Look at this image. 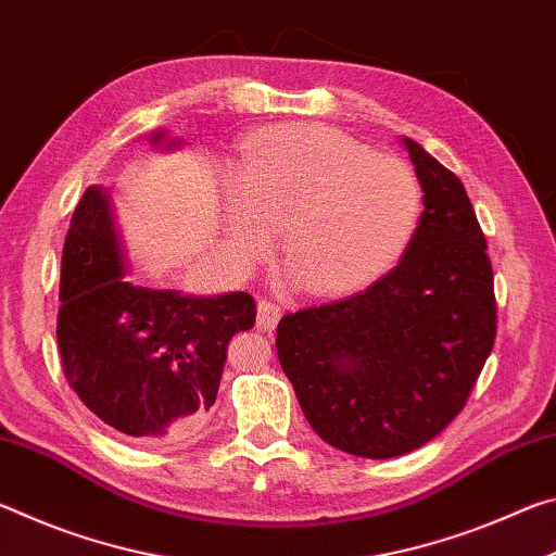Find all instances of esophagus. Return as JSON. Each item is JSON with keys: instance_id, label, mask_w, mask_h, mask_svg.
I'll return each mask as SVG.
<instances>
[{"instance_id": "obj_1", "label": "esophagus", "mask_w": 556, "mask_h": 556, "mask_svg": "<svg viewBox=\"0 0 556 556\" xmlns=\"http://www.w3.org/2000/svg\"><path fill=\"white\" fill-rule=\"evenodd\" d=\"M281 318V308L267 299L257 301V328L260 331H275Z\"/></svg>"}]
</instances>
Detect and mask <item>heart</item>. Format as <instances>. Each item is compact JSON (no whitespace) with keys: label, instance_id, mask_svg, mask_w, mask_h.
Listing matches in <instances>:
<instances>
[{"label":"heart","instance_id":"heart-1","mask_svg":"<svg viewBox=\"0 0 556 556\" xmlns=\"http://www.w3.org/2000/svg\"><path fill=\"white\" fill-rule=\"evenodd\" d=\"M223 193L232 265H255L281 223L287 277L321 296L361 289L390 269L421 215V186L407 164L321 125L255 131Z\"/></svg>","mask_w":556,"mask_h":556}]
</instances>
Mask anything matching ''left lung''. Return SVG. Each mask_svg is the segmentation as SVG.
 Instances as JSON below:
<instances>
[{"instance_id":"1","label":"left lung","mask_w":556,"mask_h":556,"mask_svg":"<svg viewBox=\"0 0 556 556\" xmlns=\"http://www.w3.org/2000/svg\"><path fill=\"white\" fill-rule=\"evenodd\" d=\"M402 147L425 211L400 265L277 326L281 370L308 425L363 458L409 454L444 431L495 341L493 267L466 188L414 139Z\"/></svg>"}]
</instances>
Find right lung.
I'll return each instance as SVG.
<instances>
[{"mask_svg": "<svg viewBox=\"0 0 556 556\" xmlns=\"http://www.w3.org/2000/svg\"><path fill=\"white\" fill-rule=\"evenodd\" d=\"M156 152L181 139L154 129ZM125 235L105 186H90L73 213L61 260L59 351L80 402L135 441H178L215 404L228 343L255 326L244 291L195 296L127 279Z\"/></svg>", "mask_w": 556, "mask_h": 556, "instance_id": "obj_1", "label": "right lung"}]
</instances>
